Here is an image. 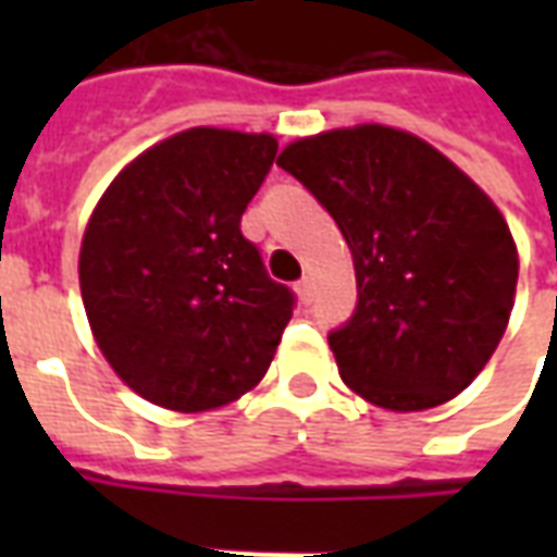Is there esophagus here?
<instances>
[{
  "label": "esophagus",
  "instance_id": "obj_1",
  "mask_svg": "<svg viewBox=\"0 0 557 557\" xmlns=\"http://www.w3.org/2000/svg\"><path fill=\"white\" fill-rule=\"evenodd\" d=\"M313 277H304V280H298V283H295V292H298V298H301L304 304H310L313 301Z\"/></svg>",
  "mask_w": 557,
  "mask_h": 557
}]
</instances>
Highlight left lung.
<instances>
[{
  "label": "left lung",
  "instance_id": "1",
  "mask_svg": "<svg viewBox=\"0 0 557 557\" xmlns=\"http://www.w3.org/2000/svg\"><path fill=\"white\" fill-rule=\"evenodd\" d=\"M337 220L358 307L327 343L339 379L387 411L462 394L513 313L519 253L507 220L438 148L409 131L355 125L280 151Z\"/></svg>",
  "mask_w": 557,
  "mask_h": 557
}]
</instances>
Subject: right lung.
<instances>
[{
  "label": "right lung",
  "mask_w": 557,
  "mask_h": 557,
  "mask_svg": "<svg viewBox=\"0 0 557 557\" xmlns=\"http://www.w3.org/2000/svg\"><path fill=\"white\" fill-rule=\"evenodd\" d=\"M277 154L271 134L187 127L127 163L79 244L91 337L134 394L211 411L253 391L292 319L242 214Z\"/></svg>",
  "instance_id": "1"
}]
</instances>
